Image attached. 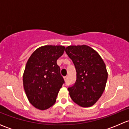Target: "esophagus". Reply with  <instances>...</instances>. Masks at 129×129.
<instances>
[{
	"instance_id": "obj_1",
	"label": "esophagus",
	"mask_w": 129,
	"mask_h": 129,
	"mask_svg": "<svg viewBox=\"0 0 129 129\" xmlns=\"http://www.w3.org/2000/svg\"><path fill=\"white\" fill-rule=\"evenodd\" d=\"M67 79H68V77H67V76H66V77H63V79H64L65 81H67Z\"/></svg>"
}]
</instances>
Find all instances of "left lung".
Listing matches in <instances>:
<instances>
[{
    "mask_svg": "<svg viewBox=\"0 0 129 129\" xmlns=\"http://www.w3.org/2000/svg\"><path fill=\"white\" fill-rule=\"evenodd\" d=\"M66 52L77 72L75 84L68 89L70 96L80 107L92 106L105 89L108 73L104 62L96 50L86 45H70Z\"/></svg>",
    "mask_w": 129,
    "mask_h": 129,
    "instance_id": "obj_1",
    "label": "left lung"
}]
</instances>
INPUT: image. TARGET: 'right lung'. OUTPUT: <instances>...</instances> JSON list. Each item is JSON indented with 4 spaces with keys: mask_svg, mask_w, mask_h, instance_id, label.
I'll use <instances>...</instances> for the list:
<instances>
[{
    "mask_svg": "<svg viewBox=\"0 0 129 129\" xmlns=\"http://www.w3.org/2000/svg\"><path fill=\"white\" fill-rule=\"evenodd\" d=\"M62 45L39 47L27 60L23 74V85L30 103L39 110H46L56 102L64 80L57 60L63 55Z\"/></svg>",
    "mask_w": 129,
    "mask_h": 129,
    "instance_id": "1",
    "label": "right lung"
}]
</instances>
